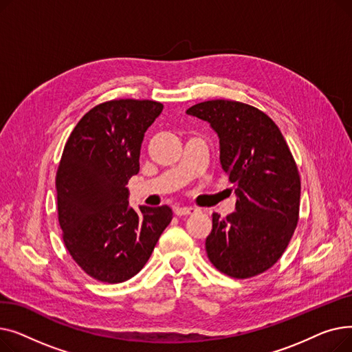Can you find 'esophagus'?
Instances as JSON below:
<instances>
[{
	"label": "esophagus",
	"mask_w": 352,
	"mask_h": 352,
	"mask_svg": "<svg viewBox=\"0 0 352 352\" xmlns=\"http://www.w3.org/2000/svg\"><path fill=\"white\" fill-rule=\"evenodd\" d=\"M198 210L194 208V207H175L174 208V212L178 215V217H182V215H190V214H195Z\"/></svg>",
	"instance_id": "1"
}]
</instances>
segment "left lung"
I'll use <instances>...</instances> for the list:
<instances>
[{"mask_svg": "<svg viewBox=\"0 0 352 352\" xmlns=\"http://www.w3.org/2000/svg\"><path fill=\"white\" fill-rule=\"evenodd\" d=\"M219 138V161L235 186V210L212 214L206 239L211 264L232 278H251L284 254L298 223L301 181L280 128L258 108L230 100L192 105Z\"/></svg>", "mask_w": 352, "mask_h": 352, "instance_id": "1", "label": "left lung"}]
</instances>
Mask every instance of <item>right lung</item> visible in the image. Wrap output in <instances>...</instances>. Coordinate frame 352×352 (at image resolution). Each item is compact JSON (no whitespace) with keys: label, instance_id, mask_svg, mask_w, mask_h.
I'll return each instance as SVG.
<instances>
[{"label":"right lung","instance_id":"add662e5","mask_svg":"<svg viewBox=\"0 0 352 352\" xmlns=\"http://www.w3.org/2000/svg\"><path fill=\"white\" fill-rule=\"evenodd\" d=\"M164 105L102 102L78 121L58 165V221L64 244L85 274L117 284L138 274L173 219L166 206L129 207L126 184L140 171L144 134Z\"/></svg>","mask_w":352,"mask_h":352}]
</instances>
